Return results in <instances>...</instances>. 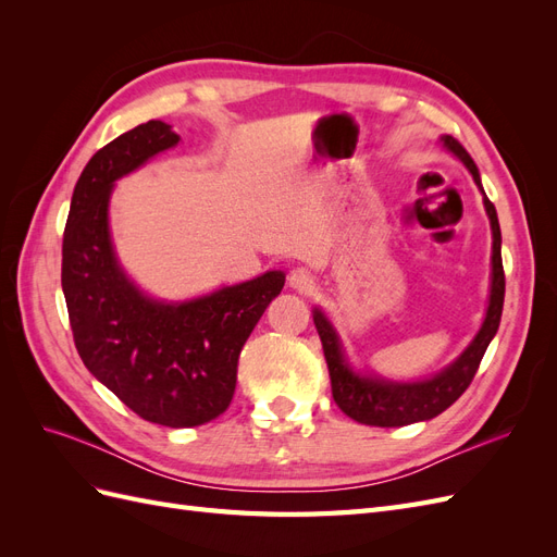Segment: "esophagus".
Masks as SVG:
<instances>
[{"label":"esophagus","mask_w":557,"mask_h":557,"mask_svg":"<svg viewBox=\"0 0 557 557\" xmlns=\"http://www.w3.org/2000/svg\"><path fill=\"white\" fill-rule=\"evenodd\" d=\"M288 283H290L293 290L307 295V293H311L315 288V276L309 272V269L297 267V269H293V272H290Z\"/></svg>","instance_id":"34e87169"}]
</instances>
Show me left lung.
Masks as SVG:
<instances>
[{
  "instance_id": "obj_1",
  "label": "left lung",
  "mask_w": 557,
  "mask_h": 557,
  "mask_svg": "<svg viewBox=\"0 0 557 557\" xmlns=\"http://www.w3.org/2000/svg\"><path fill=\"white\" fill-rule=\"evenodd\" d=\"M446 148H450L458 156L467 170L474 176L476 185L481 188V178L474 160L465 150V146L453 139H442ZM483 190V188H481ZM485 195V193H483ZM483 205L491 218L493 227V288H491V305H487V313L483 320V327L476 334V339L469 344V348L462 356L455 360L446 372L434 376L425 383H391L381 379H364L352 372L348 362L344 360V352L339 346V336L327 323V318L318 309L313 311V323L323 342V352L330 369L332 381V397L348 418L358 420L362 425L374 428H401L418 423V420H430L446 411L450 404L458 399L469 383L474 381L479 364L485 356L487 344L493 342L497 334L502 307H504V267H502V232L495 205L487 197H483Z\"/></svg>"
}]
</instances>
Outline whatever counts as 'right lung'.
Wrapping results in <instances>:
<instances>
[{"label": "right lung", "mask_w": 557, "mask_h": 557, "mask_svg": "<svg viewBox=\"0 0 557 557\" xmlns=\"http://www.w3.org/2000/svg\"><path fill=\"white\" fill-rule=\"evenodd\" d=\"M178 144L148 121L99 148L83 170L62 242V290L88 372L148 423L197 428L225 413L242 348L285 276L267 272L185 305L146 299L115 262L107 207L115 178Z\"/></svg>", "instance_id": "obj_1"}]
</instances>
